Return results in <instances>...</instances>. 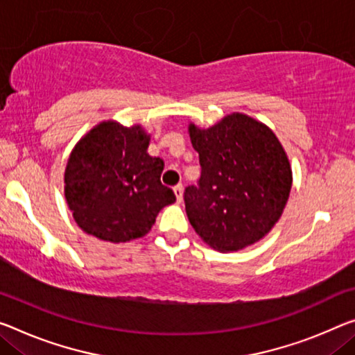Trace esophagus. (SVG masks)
I'll use <instances>...</instances> for the list:
<instances>
[{
    "label": "esophagus",
    "instance_id": "esophagus-1",
    "mask_svg": "<svg viewBox=\"0 0 355 355\" xmlns=\"http://www.w3.org/2000/svg\"><path fill=\"white\" fill-rule=\"evenodd\" d=\"M174 193H176V198H178L179 203H181V201H182V195H184V187H182V184L174 185Z\"/></svg>",
    "mask_w": 355,
    "mask_h": 355
}]
</instances>
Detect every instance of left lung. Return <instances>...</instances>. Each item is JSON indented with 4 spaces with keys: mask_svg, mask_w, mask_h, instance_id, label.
<instances>
[{
    "mask_svg": "<svg viewBox=\"0 0 355 355\" xmlns=\"http://www.w3.org/2000/svg\"><path fill=\"white\" fill-rule=\"evenodd\" d=\"M201 174L184 190L198 236L217 250H239L268 233L292 187L287 155L268 127L232 114L208 130L190 123Z\"/></svg>",
    "mask_w": 355,
    "mask_h": 355,
    "instance_id": "8db88e82",
    "label": "left lung"
}]
</instances>
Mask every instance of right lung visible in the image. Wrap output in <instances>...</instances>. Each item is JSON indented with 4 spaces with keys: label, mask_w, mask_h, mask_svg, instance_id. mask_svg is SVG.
Masks as SVG:
<instances>
[{
    "label": "right lung",
    "mask_w": 355,
    "mask_h": 355,
    "mask_svg": "<svg viewBox=\"0 0 355 355\" xmlns=\"http://www.w3.org/2000/svg\"><path fill=\"white\" fill-rule=\"evenodd\" d=\"M149 139L139 125L103 122L71 152L64 196L85 233L109 243L141 238L160 209L176 201L160 181L165 162L147 154Z\"/></svg>",
    "instance_id": "obj_1"
}]
</instances>
